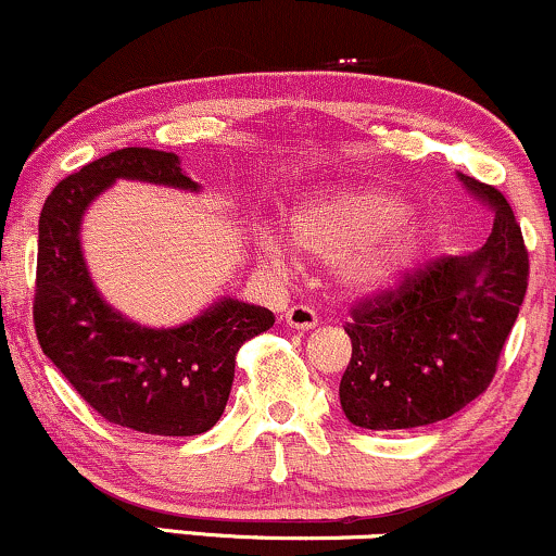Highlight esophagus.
<instances>
[{
	"label": "esophagus",
	"instance_id": "1",
	"mask_svg": "<svg viewBox=\"0 0 556 556\" xmlns=\"http://www.w3.org/2000/svg\"><path fill=\"white\" fill-rule=\"evenodd\" d=\"M286 325L293 327V330H314L317 327V314L309 306H291L286 312Z\"/></svg>",
	"mask_w": 556,
	"mask_h": 556
}]
</instances>
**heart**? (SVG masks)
I'll return each instance as SVG.
<instances>
[{"label":"heart","instance_id":"1","mask_svg":"<svg viewBox=\"0 0 556 556\" xmlns=\"http://www.w3.org/2000/svg\"><path fill=\"white\" fill-rule=\"evenodd\" d=\"M407 198L383 188L321 190L291 208L289 235L301 252L338 265L342 283L355 291H381L413 270L428 231L415 222ZM265 265L286 270L291 252L273 231L257 237Z\"/></svg>","mask_w":556,"mask_h":556}]
</instances>
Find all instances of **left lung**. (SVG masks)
Instances as JSON below:
<instances>
[{
  "mask_svg": "<svg viewBox=\"0 0 556 556\" xmlns=\"http://www.w3.org/2000/svg\"><path fill=\"white\" fill-rule=\"evenodd\" d=\"M495 211L479 250L438 257L400 289L361 301L345 332L353 355L340 381L348 420L407 430L445 420L490 387L529 289V250L510 203L492 185L458 173Z\"/></svg>",
  "mask_w": 556,
  "mask_h": 556,
  "instance_id": "1",
  "label": "left lung"
}]
</instances>
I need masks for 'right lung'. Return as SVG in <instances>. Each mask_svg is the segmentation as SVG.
I'll list each match as a JSON object with an SVG mask.
<instances>
[{
    "mask_svg": "<svg viewBox=\"0 0 556 556\" xmlns=\"http://www.w3.org/2000/svg\"><path fill=\"white\" fill-rule=\"evenodd\" d=\"M115 180L201 190L173 152L128 147L85 164L46 198L38 222L33 321L43 353L108 422L149 435H198L222 417L237 351L270 330V309L224 296L180 327L154 330L115 312L89 278L81 216Z\"/></svg>",
    "mask_w": 556,
    "mask_h": 556,
    "instance_id": "right-lung-1",
    "label": "right lung"
}]
</instances>
